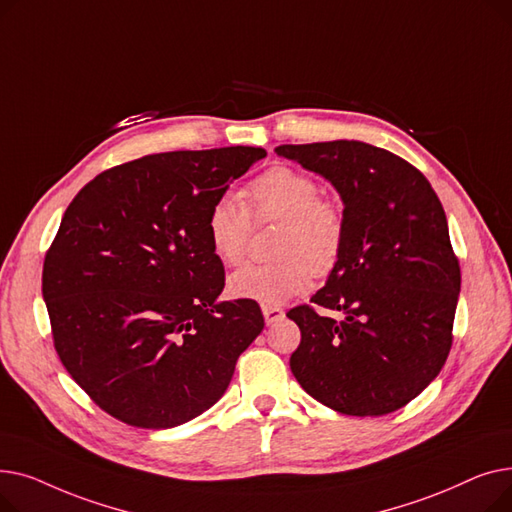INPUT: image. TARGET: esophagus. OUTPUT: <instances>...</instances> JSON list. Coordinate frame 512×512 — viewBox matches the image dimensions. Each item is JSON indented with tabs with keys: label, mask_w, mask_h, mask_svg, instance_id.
<instances>
[{
	"label": "esophagus",
	"mask_w": 512,
	"mask_h": 512,
	"mask_svg": "<svg viewBox=\"0 0 512 512\" xmlns=\"http://www.w3.org/2000/svg\"><path fill=\"white\" fill-rule=\"evenodd\" d=\"M261 311H263V317H265V324H267V326L274 324V321H278V319L284 317V311H282L280 307H276V305H263Z\"/></svg>",
	"instance_id": "obj_1"
}]
</instances>
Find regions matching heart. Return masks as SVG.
Wrapping results in <instances>:
<instances>
[{
    "instance_id": "heart-1",
    "label": "heart",
    "mask_w": 512,
    "mask_h": 512,
    "mask_svg": "<svg viewBox=\"0 0 512 512\" xmlns=\"http://www.w3.org/2000/svg\"><path fill=\"white\" fill-rule=\"evenodd\" d=\"M319 195L311 174L274 166L249 182L242 201L222 195L211 203L205 232L215 257L226 265L245 261L253 220L280 222L274 249L280 259L234 272L228 280L232 297L280 305L305 292L317 274L334 270L346 245V218L334 201Z\"/></svg>"
}]
</instances>
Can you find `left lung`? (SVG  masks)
<instances>
[{
  "instance_id": "1",
  "label": "left lung",
  "mask_w": 512,
  "mask_h": 512,
  "mask_svg": "<svg viewBox=\"0 0 512 512\" xmlns=\"http://www.w3.org/2000/svg\"><path fill=\"white\" fill-rule=\"evenodd\" d=\"M344 201L346 245L313 305L292 307L294 378L342 415L380 417L419 396L444 367L461 290L444 207L409 161L359 141L280 145ZM324 308L340 310L342 322Z\"/></svg>"
}]
</instances>
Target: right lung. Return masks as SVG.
I'll return each instance as SVG.
<instances>
[{"label":"right lung","instance_id":"right-lung-1","mask_svg":"<svg viewBox=\"0 0 512 512\" xmlns=\"http://www.w3.org/2000/svg\"><path fill=\"white\" fill-rule=\"evenodd\" d=\"M265 157L259 147L155 153L95 176L43 261L53 346L118 421L166 429L213 407L261 334L255 301L226 284L205 232L211 203Z\"/></svg>","mask_w":512,"mask_h":512}]
</instances>
